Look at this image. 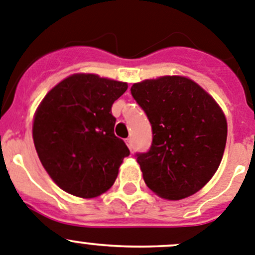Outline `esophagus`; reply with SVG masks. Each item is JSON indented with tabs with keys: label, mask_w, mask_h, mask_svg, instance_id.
<instances>
[{
	"label": "esophagus",
	"mask_w": 255,
	"mask_h": 255,
	"mask_svg": "<svg viewBox=\"0 0 255 255\" xmlns=\"http://www.w3.org/2000/svg\"><path fill=\"white\" fill-rule=\"evenodd\" d=\"M126 143H127L128 148H129V149H130V151H132V148H133V143H132V139H130V138H127V139H126Z\"/></svg>",
	"instance_id": "esophagus-1"
}]
</instances>
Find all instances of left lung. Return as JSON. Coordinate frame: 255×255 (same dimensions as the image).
<instances>
[{"mask_svg":"<svg viewBox=\"0 0 255 255\" xmlns=\"http://www.w3.org/2000/svg\"><path fill=\"white\" fill-rule=\"evenodd\" d=\"M130 93L152 126L151 147L135 153L147 186L167 200L203 189L227 143V120L218 103L199 84L176 75L135 83Z\"/></svg>","mask_w":255,"mask_h":255,"instance_id":"left-lung-1","label":"left lung"}]
</instances>
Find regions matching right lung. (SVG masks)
<instances>
[{"label":"right lung","instance_id":"right-lung-1","mask_svg":"<svg viewBox=\"0 0 255 255\" xmlns=\"http://www.w3.org/2000/svg\"><path fill=\"white\" fill-rule=\"evenodd\" d=\"M127 88L95 74H74L40 103L32 126L35 148L64 191L90 199L114 184L129 149L114 134L112 106Z\"/></svg>","mask_w":255,"mask_h":255}]
</instances>
